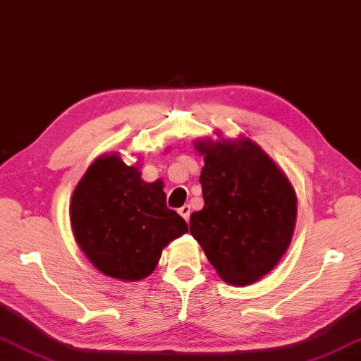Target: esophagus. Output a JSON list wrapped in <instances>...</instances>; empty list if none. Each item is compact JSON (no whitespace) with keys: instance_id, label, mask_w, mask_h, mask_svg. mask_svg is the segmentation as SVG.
<instances>
[{"instance_id":"1","label":"esophagus","mask_w":361,"mask_h":361,"mask_svg":"<svg viewBox=\"0 0 361 361\" xmlns=\"http://www.w3.org/2000/svg\"><path fill=\"white\" fill-rule=\"evenodd\" d=\"M178 213L183 216V219H185V221L188 222L189 221V217H190V207L189 204H185V207H181L180 209H178Z\"/></svg>"}]
</instances>
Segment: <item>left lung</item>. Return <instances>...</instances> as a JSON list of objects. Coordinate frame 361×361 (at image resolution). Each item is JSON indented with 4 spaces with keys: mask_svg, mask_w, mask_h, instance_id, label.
I'll use <instances>...</instances> for the list:
<instances>
[{
    "mask_svg": "<svg viewBox=\"0 0 361 361\" xmlns=\"http://www.w3.org/2000/svg\"><path fill=\"white\" fill-rule=\"evenodd\" d=\"M203 154V209L190 235L225 283H255L279 264L291 243L298 197L285 172L250 139L197 140Z\"/></svg>",
    "mask_w": 361,
    "mask_h": 361,
    "instance_id": "obj_1",
    "label": "left lung"
}]
</instances>
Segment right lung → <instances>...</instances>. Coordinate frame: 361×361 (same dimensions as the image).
I'll use <instances>...</instances> for the list:
<instances>
[{
	"instance_id": "1",
	"label": "right lung",
	"mask_w": 361,
	"mask_h": 361,
	"mask_svg": "<svg viewBox=\"0 0 361 361\" xmlns=\"http://www.w3.org/2000/svg\"><path fill=\"white\" fill-rule=\"evenodd\" d=\"M162 181L147 183L117 153L92 162L70 202L73 236L98 271L122 281L148 277L164 247L188 233L166 204Z\"/></svg>"
}]
</instances>
